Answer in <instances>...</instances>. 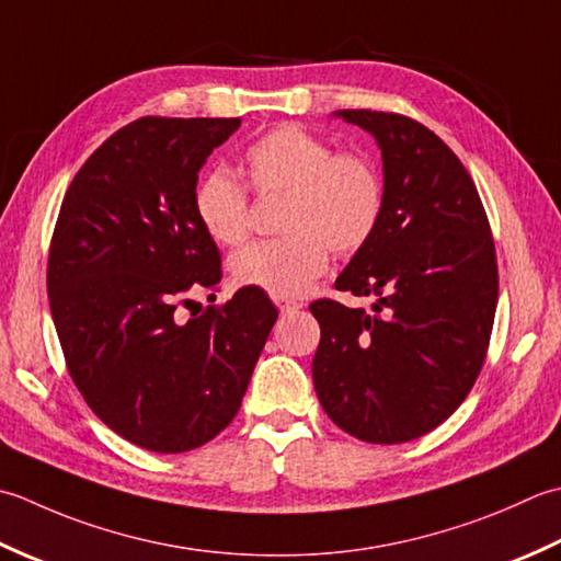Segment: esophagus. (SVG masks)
<instances>
[{
  "instance_id": "obj_1",
  "label": "esophagus",
  "mask_w": 561,
  "mask_h": 561,
  "mask_svg": "<svg viewBox=\"0 0 561 561\" xmlns=\"http://www.w3.org/2000/svg\"><path fill=\"white\" fill-rule=\"evenodd\" d=\"M300 302H295V300H278V310L285 314V312H295V310H300Z\"/></svg>"
}]
</instances>
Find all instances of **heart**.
Segmentation results:
<instances>
[{
  "mask_svg": "<svg viewBox=\"0 0 561 561\" xmlns=\"http://www.w3.org/2000/svg\"><path fill=\"white\" fill-rule=\"evenodd\" d=\"M242 169L259 196H285L278 239L239 249L230 261L237 285L285 300L322 276L329 249L356 254L370 242L385 213V181L370 157L336 152L322 137L285 125L251 142ZM193 210L217 244L244 242L251 225L249 193L225 169L193 188Z\"/></svg>",
  "mask_w": 561,
  "mask_h": 561,
  "instance_id": "heart-1",
  "label": "heart"
}]
</instances>
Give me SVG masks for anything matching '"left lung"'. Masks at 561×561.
<instances>
[{
  "instance_id": "8db88e82",
  "label": "left lung",
  "mask_w": 561,
  "mask_h": 561,
  "mask_svg": "<svg viewBox=\"0 0 561 561\" xmlns=\"http://www.w3.org/2000/svg\"><path fill=\"white\" fill-rule=\"evenodd\" d=\"M382 150L380 227L336 290L375 295L373 314L317 300L319 404L365 443H407L443 424L482 370L499 300L494 237L472 176L426 125L336 111Z\"/></svg>"
}]
</instances>
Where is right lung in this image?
Segmentation results:
<instances>
[{"instance_id":"add662e5","label":"right lung","mask_w":561,"mask_h":561,"mask_svg":"<svg viewBox=\"0 0 561 561\" xmlns=\"http://www.w3.org/2000/svg\"><path fill=\"white\" fill-rule=\"evenodd\" d=\"M239 123L133 121L77 171L57 215L48 297L67 370L111 431L152 453L201 448L227 428L278 319L256 288L188 319L176 310L222 278L193 188Z\"/></svg>"}]
</instances>
